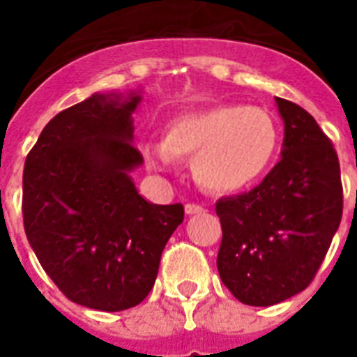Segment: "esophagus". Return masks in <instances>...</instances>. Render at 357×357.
<instances>
[{
  "instance_id": "34e87169",
  "label": "esophagus",
  "mask_w": 357,
  "mask_h": 357,
  "mask_svg": "<svg viewBox=\"0 0 357 357\" xmlns=\"http://www.w3.org/2000/svg\"><path fill=\"white\" fill-rule=\"evenodd\" d=\"M185 213L187 215H198V213H204V207L198 206V204H187L185 206Z\"/></svg>"
}]
</instances>
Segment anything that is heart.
Here are the masks:
<instances>
[{
	"mask_svg": "<svg viewBox=\"0 0 357 357\" xmlns=\"http://www.w3.org/2000/svg\"><path fill=\"white\" fill-rule=\"evenodd\" d=\"M280 126L271 111L255 105L222 103L174 116L161 142L140 144L144 161L170 170L192 157V176L204 189L238 192L259 181L276 159Z\"/></svg>",
	"mask_w": 357,
	"mask_h": 357,
	"instance_id": "1",
	"label": "heart"
}]
</instances>
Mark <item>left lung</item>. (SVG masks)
<instances>
[{"label": "left lung", "mask_w": 357, "mask_h": 357, "mask_svg": "<svg viewBox=\"0 0 357 357\" xmlns=\"http://www.w3.org/2000/svg\"><path fill=\"white\" fill-rule=\"evenodd\" d=\"M282 159L255 189L217 202L220 280L238 302L280 304L315 278L343 215L337 153L307 111L276 98Z\"/></svg>", "instance_id": "left-lung-1"}]
</instances>
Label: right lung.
Instances as JSON below:
<instances>
[{"label": "right lung", "instance_id": "1", "mask_svg": "<svg viewBox=\"0 0 357 357\" xmlns=\"http://www.w3.org/2000/svg\"><path fill=\"white\" fill-rule=\"evenodd\" d=\"M142 91L92 94L53 116L24 167V228L66 298L123 311L148 296L183 206H157L129 174L142 165L133 116Z\"/></svg>", "mask_w": 357, "mask_h": 357}]
</instances>
